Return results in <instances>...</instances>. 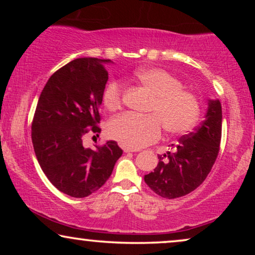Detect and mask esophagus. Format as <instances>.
<instances>
[{
    "mask_svg": "<svg viewBox=\"0 0 255 255\" xmlns=\"http://www.w3.org/2000/svg\"><path fill=\"white\" fill-rule=\"evenodd\" d=\"M122 147H123V151H124L125 153H130V152H138V151H139L138 148L130 147V146H127V145H122Z\"/></svg>",
    "mask_w": 255,
    "mask_h": 255,
    "instance_id": "1",
    "label": "esophagus"
}]
</instances>
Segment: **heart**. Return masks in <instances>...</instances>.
<instances>
[{
  "label": "heart",
  "instance_id": "b5f03b06",
  "mask_svg": "<svg viewBox=\"0 0 255 255\" xmlns=\"http://www.w3.org/2000/svg\"><path fill=\"white\" fill-rule=\"evenodd\" d=\"M139 85L153 95L147 116L124 114L110 122L109 134L123 145L140 148L158 140L162 125L173 134L186 133L200 116L197 97L184 89L175 76L161 68H142L134 73ZM103 103L110 111L118 110L123 102V86L110 81L103 90Z\"/></svg>",
  "mask_w": 255,
  "mask_h": 255
}]
</instances>
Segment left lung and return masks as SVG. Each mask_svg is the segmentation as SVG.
Listing matches in <instances>:
<instances>
[{"mask_svg": "<svg viewBox=\"0 0 255 255\" xmlns=\"http://www.w3.org/2000/svg\"><path fill=\"white\" fill-rule=\"evenodd\" d=\"M222 138V106L209 100L204 121L189 134H184L175 152L158 155L159 162L144 176L147 186L163 198H177L194 191L207 179L219 152Z\"/></svg>", "mask_w": 255, "mask_h": 255, "instance_id": "8db88e82", "label": "left lung"}]
</instances>
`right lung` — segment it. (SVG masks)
Instances as JSON below:
<instances>
[{"label": "right lung", "instance_id": "add662e5", "mask_svg": "<svg viewBox=\"0 0 255 255\" xmlns=\"http://www.w3.org/2000/svg\"><path fill=\"white\" fill-rule=\"evenodd\" d=\"M108 62L79 58L58 69L45 85L33 116L31 137L38 162L50 182L72 197L99 190L123 154L114 140L95 149L82 144L83 135L101 131Z\"/></svg>", "mask_w": 255, "mask_h": 255}]
</instances>
